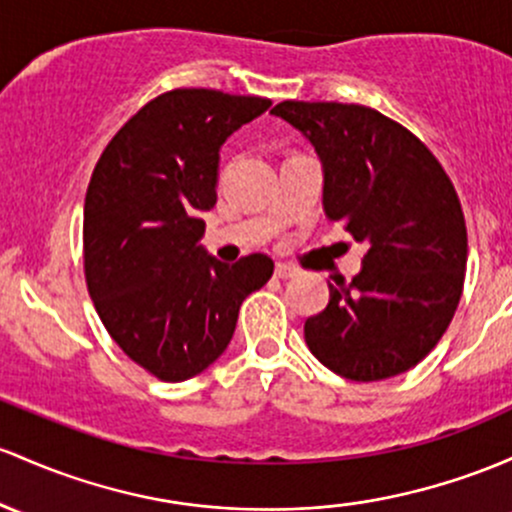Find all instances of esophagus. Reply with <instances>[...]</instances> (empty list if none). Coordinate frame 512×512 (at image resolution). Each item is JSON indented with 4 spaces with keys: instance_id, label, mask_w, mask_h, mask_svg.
Segmentation results:
<instances>
[{
    "instance_id": "obj_1",
    "label": "esophagus",
    "mask_w": 512,
    "mask_h": 512,
    "mask_svg": "<svg viewBox=\"0 0 512 512\" xmlns=\"http://www.w3.org/2000/svg\"><path fill=\"white\" fill-rule=\"evenodd\" d=\"M274 274H277L279 279H294V277H299V269L291 267V265H284V262H279V265L274 267Z\"/></svg>"
}]
</instances>
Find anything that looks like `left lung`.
<instances>
[{"label": "left lung", "mask_w": 512, "mask_h": 512, "mask_svg": "<svg viewBox=\"0 0 512 512\" xmlns=\"http://www.w3.org/2000/svg\"><path fill=\"white\" fill-rule=\"evenodd\" d=\"M323 165V211L369 247L352 282L303 325L330 372L381 381L408 372L445 335L464 289L466 223L437 157L401 123L338 101H282Z\"/></svg>", "instance_id": "1"}]
</instances>
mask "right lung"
I'll return each mask as SVG.
<instances>
[{
	"label": "right lung",
	"instance_id": "add662e5",
	"mask_svg": "<svg viewBox=\"0 0 512 512\" xmlns=\"http://www.w3.org/2000/svg\"><path fill=\"white\" fill-rule=\"evenodd\" d=\"M272 106L216 89H172L101 153L84 199V277L101 323L138 367L187 381L226 352L238 311L274 262L235 265L199 245L216 206L218 150Z\"/></svg>",
	"mask_w": 512,
	"mask_h": 512
}]
</instances>
